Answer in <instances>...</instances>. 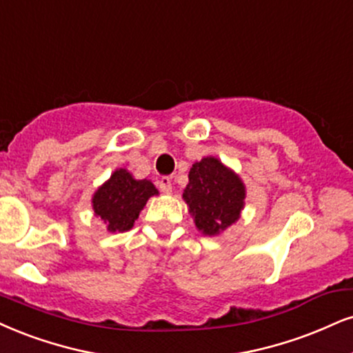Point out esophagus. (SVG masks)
<instances>
[{"label": "esophagus", "mask_w": 353, "mask_h": 353, "mask_svg": "<svg viewBox=\"0 0 353 353\" xmlns=\"http://www.w3.org/2000/svg\"><path fill=\"white\" fill-rule=\"evenodd\" d=\"M159 186H160V190L163 191V193H167V194H170L172 193V180H170L168 176H162L159 180Z\"/></svg>", "instance_id": "34e87169"}]
</instances>
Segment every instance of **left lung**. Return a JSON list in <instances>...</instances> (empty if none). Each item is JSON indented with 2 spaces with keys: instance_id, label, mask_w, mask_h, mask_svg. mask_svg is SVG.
Listing matches in <instances>:
<instances>
[{
  "instance_id": "left-lung-1",
  "label": "left lung",
  "mask_w": 353,
  "mask_h": 353,
  "mask_svg": "<svg viewBox=\"0 0 353 353\" xmlns=\"http://www.w3.org/2000/svg\"><path fill=\"white\" fill-rule=\"evenodd\" d=\"M183 199L204 236H217L241 217L245 186L239 175L214 157L193 163Z\"/></svg>"
}]
</instances>
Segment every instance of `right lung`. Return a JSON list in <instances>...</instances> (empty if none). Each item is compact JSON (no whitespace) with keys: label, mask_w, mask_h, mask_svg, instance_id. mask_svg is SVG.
<instances>
[{"label":"right lung","mask_w":353,"mask_h":353,"mask_svg":"<svg viewBox=\"0 0 353 353\" xmlns=\"http://www.w3.org/2000/svg\"><path fill=\"white\" fill-rule=\"evenodd\" d=\"M159 194L150 180H136L125 168H117L110 180L94 191L93 211L110 232L132 229L150 196Z\"/></svg>","instance_id":"add662e5"}]
</instances>
